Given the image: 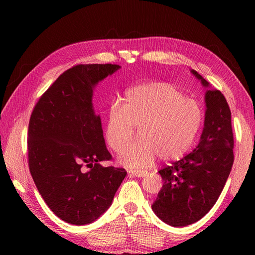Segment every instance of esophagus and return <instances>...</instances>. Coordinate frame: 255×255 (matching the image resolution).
I'll return each instance as SVG.
<instances>
[{
  "label": "esophagus",
  "mask_w": 255,
  "mask_h": 255,
  "mask_svg": "<svg viewBox=\"0 0 255 255\" xmlns=\"http://www.w3.org/2000/svg\"><path fill=\"white\" fill-rule=\"evenodd\" d=\"M129 174L134 175L137 177H143V176L148 175V172H145V171H129Z\"/></svg>",
  "instance_id": "esophagus-1"
}]
</instances>
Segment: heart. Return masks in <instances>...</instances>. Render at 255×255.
<instances>
[{"label": "heart", "mask_w": 255, "mask_h": 255, "mask_svg": "<svg viewBox=\"0 0 255 255\" xmlns=\"http://www.w3.org/2000/svg\"><path fill=\"white\" fill-rule=\"evenodd\" d=\"M203 121L199 105L185 99L176 86L158 82L134 86L114 102L106 113L105 138L113 151H121L133 137L139 140L125 148L119 162L130 169H144L156 158L163 162L181 159L191 149Z\"/></svg>", "instance_id": "obj_1"}]
</instances>
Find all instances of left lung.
Instances as JSON below:
<instances>
[{"mask_svg": "<svg viewBox=\"0 0 255 255\" xmlns=\"http://www.w3.org/2000/svg\"><path fill=\"white\" fill-rule=\"evenodd\" d=\"M192 73L208 88L199 143L193 152L159 171L163 186L152 210L165 224L185 227L202 219L217 202L234 164L231 112L224 94L211 90L202 75Z\"/></svg>", "mask_w": 255, "mask_h": 255, "instance_id": "obj_1", "label": "left lung"}]
</instances>
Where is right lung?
Here are the masks:
<instances>
[{
	"mask_svg": "<svg viewBox=\"0 0 255 255\" xmlns=\"http://www.w3.org/2000/svg\"><path fill=\"white\" fill-rule=\"evenodd\" d=\"M118 64H78L40 96L28 125V165L38 192L55 215L72 225L93 223L112 205L127 172L101 165L112 160L100 115L92 104L95 85Z\"/></svg>",
	"mask_w": 255,
	"mask_h": 255,
	"instance_id": "add662e5",
	"label": "right lung"
}]
</instances>
